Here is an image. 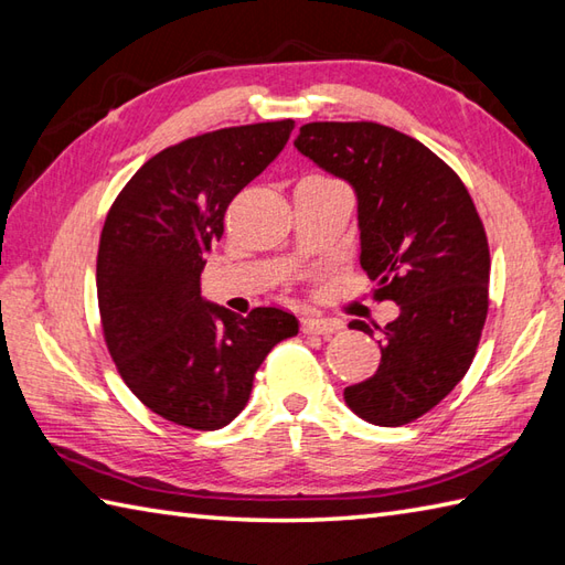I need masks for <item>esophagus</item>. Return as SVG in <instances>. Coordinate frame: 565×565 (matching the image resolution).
I'll return each instance as SVG.
<instances>
[{
	"instance_id": "34e87169",
	"label": "esophagus",
	"mask_w": 565,
	"mask_h": 565,
	"mask_svg": "<svg viewBox=\"0 0 565 565\" xmlns=\"http://www.w3.org/2000/svg\"><path fill=\"white\" fill-rule=\"evenodd\" d=\"M338 329H343L341 321L335 319H323V317H305L302 319V331L305 333H315V335H329Z\"/></svg>"
}]
</instances>
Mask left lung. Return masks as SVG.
Instances as JSON below:
<instances>
[{"mask_svg": "<svg viewBox=\"0 0 565 565\" xmlns=\"http://www.w3.org/2000/svg\"><path fill=\"white\" fill-rule=\"evenodd\" d=\"M295 147L358 195L360 266L398 317L380 331L382 360L343 396L362 420L420 418L467 374L488 315L491 254L457 173L428 147L380 122H307ZM350 329L374 335L365 321Z\"/></svg>", "mask_w": 565, "mask_h": 565, "instance_id": "1", "label": "left lung"}]
</instances>
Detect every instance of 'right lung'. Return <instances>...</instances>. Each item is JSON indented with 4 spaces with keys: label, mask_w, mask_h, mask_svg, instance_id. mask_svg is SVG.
Listing matches in <instances>:
<instances>
[{
    "label": "right lung",
    "mask_w": 565,
    "mask_h": 565,
    "mask_svg": "<svg viewBox=\"0 0 565 565\" xmlns=\"http://www.w3.org/2000/svg\"><path fill=\"white\" fill-rule=\"evenodd\" d=\"M295 120L222 128L161 149L110 205L96 258L108 353L142 404L183 428L220 430L244 411L290 311L239 317L200 297L224 212L290 140Z\"/></svg>",
    "instance_id": "1"
}]
</instances>
